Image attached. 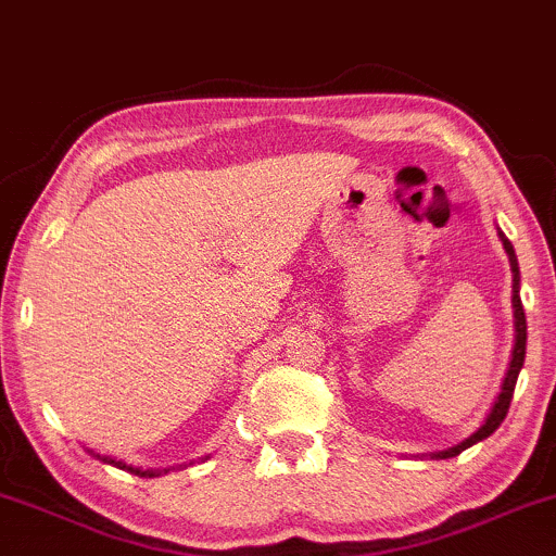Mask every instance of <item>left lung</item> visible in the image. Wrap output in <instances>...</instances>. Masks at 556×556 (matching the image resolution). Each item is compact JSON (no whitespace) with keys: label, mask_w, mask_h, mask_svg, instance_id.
<instances>
[{"label":"left lung","mask_w":556,"mask_h":556,"mask_svg":"<svg viewBox=\"0 0 556 556\" xmlns=\"http://www.w3.org/2000/svg\"><path fill=\"white\" fill-rule=\"evenodd\" d=\"M500 240H503V245H505V251H507V258H510V269H513L515 346H513L510 367H507V376H505V380H503V391H500L497 401H494L492 412L486 414L484 425H481L479 430L471 434V438H466L464 443H458L456 447H447V451L432 453V458H453V456H458L460 451H466V447H471L473 443H479V440L490 438V434H492L494 430H497L500 425H503V419L507 417V409H510V401H513L515 383H518V372H520V367H523V359H526V313H523V303H520V269H518V258H515L513 243L503 236V232H500Z\"/></svg>","instance_id":"1"}]
</instances>
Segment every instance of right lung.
<instances>
[{"label": "right lung", "mask_w": 556, "mask_h": 556, "mask_svg": "<svg viewBox=\"0 0 556 556\" xmlns=\"http://www.w3.org/2000/svg\"><path fill=\"white\" fill-rule=\"evenodd\" d=\"M92 453V451H90ZM92 456H96V453H92ZM100 460H105V464H113V466H116V469H126V471H131V473H137V477H157V473L160 471H150V469H147V471H142V469H134V466H126L124 464V460H113V458H109V456H98Z\"/></svg>", "instance_id": "add662e5"}]
</instances>
